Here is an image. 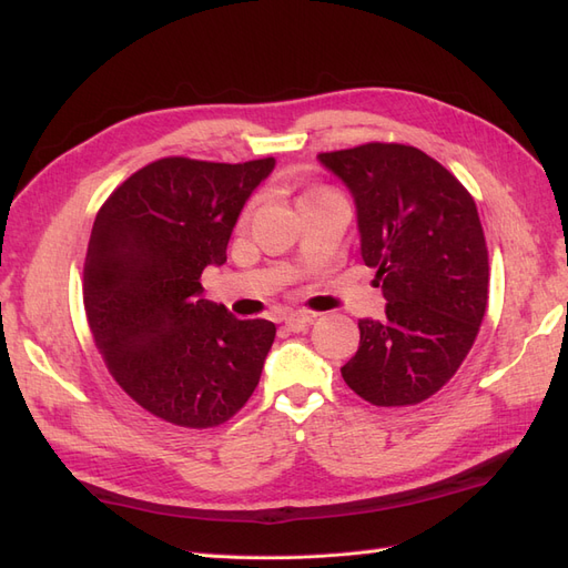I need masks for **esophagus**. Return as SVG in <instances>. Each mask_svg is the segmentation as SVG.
<instances>
[{
	"label": "esophagus",
	"mask_w": 568,
	"mask_h": 568,
	"mask_svg": "<svg viewBox=\"0 0 568 568\" xmlns=\"http://www.w3.org/2000/svg\"><path fill=\"white\" fill-rule=\"evenodd\" d=\"M311 322H313V315H307V313H288L284 317V326L291 332H303Z\"/></svg>",
	"instance_id": "1"
}]
</instances>
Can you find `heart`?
I'll use <instances>...</instances> for the list:
<instances>
[{"mask_svg": "<svg viewBox=\"0 0 568 568\" xmlns=\"http://www.w3.org/2000/svg\"><path fill=\"white\" fill-rule=\"evenodd\" d=\"M322 194H334V192H329V189H315V192H307V194H303V196L298 199V203H301V201H305V199H315V196H322Z\"/></svg>", "mask_w": 568, "mask_h": 568, "instance_id": "obj_1", "label": "heart"}]
</instances>
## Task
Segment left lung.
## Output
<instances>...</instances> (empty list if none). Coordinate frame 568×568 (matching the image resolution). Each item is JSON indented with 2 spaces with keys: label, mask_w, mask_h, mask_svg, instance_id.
<instances>
[{
  "label": "left lung",
  "mask_w": 568,
  "mask_h": 568,
  "mask_svg": "<svg viewBox=\"0 0 568 568\" xmlns=\"http://www.w3.org/2000/svg\"><path fill=\"white\" fill-rule=\"evenodd\" d=\"M317 159L351 189L359 253L388 301L382 322H357L343 382L372 405H417L453 379L486 315L488 248L476 203L415 146L369 142Z\"/></svg>",
  "instance_id": "8db88e82"
}]
</instances>
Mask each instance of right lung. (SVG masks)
I'll return each mask as SVG.
<instances>
[{
    "mask_svg": "<svg viewBox=\"0 0 568 568\" xmlns=\"http://www.w3.org/2000/svg\"><path fill=\"white\" fill-rule=\"evenodd\" d=\"M272 168L161 159L97 213L82 282L94 343L118 386L170 424L227 422L261 382L277 326L201 298L199 280L227 261L239 213Z\"/></svg>",
    "mask_w": 568,
    "mask_h": 568,
    "instance_id": "1",
    "label": "right lung"
}]
</instances>
